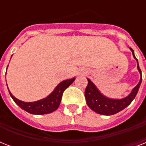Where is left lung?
<instances>
[{
	"instance_id": "8db88e82",
	"label": "left lung",
	"mask_w": 146,
	"mask_h": 146,
	"mask_svg": "<svg viewBox=\"0 0 146 146\" xmlns=\"http://www.w3.org/2000/svg\"><path fill=\"white\" fill-rule=\"evenodd\" d=\"M133 53V56L137 61V68L140 73V80L136 86L133 89L132 92L127 97L123 98L122 99H112L109 98L102 95L95 86L91 80L87 78L88 80V85L85 91V98L86 100L87 105L95 112L102 115H113L115 113L120 112L124 108H126L129 105L133 100L135 98L136 94L138 92L141 82H142V72L139 66L138 60L136 59L134 54L133 50L129 48Z\"/></svg>"
}]
</instances>
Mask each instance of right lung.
<instances>
[{"label": "right lung", "instance_id": "right-lung-1", "mask_svg": "<svg viewBox=\"0 0 146 146\" xmlns=\"http://www.w3.org/2000/svg\"><path fill=\"white\" fill-rule=\"evenodd\" d=\"M74 80H75V78L73 77V79H69V80L62 81L60 83L57 85L54 90L48 97L37 101V102H23V101L17 99V98H15L10 91H9V93L15 103L17 105H19L22 109H23L24 111H27L28 113H33V114H46V113H51L58 108L64 90L67 87L70 86Z\"/></svg>", "mask_w": 146, "mask_h": 146}]
</instances>
